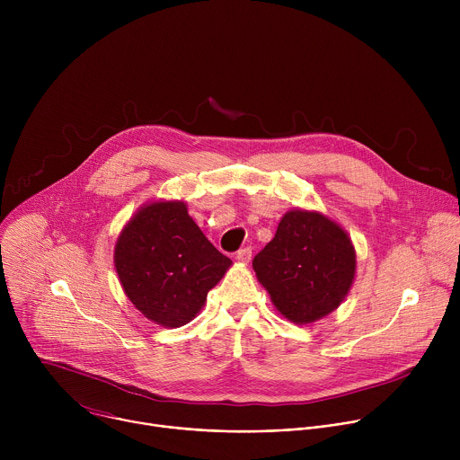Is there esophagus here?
I'll return each instance as SVG.
<instances>
[{
	"label": "esophagus",
	"instance_id": "esophagus-1",
	"mask_svg": "<svg viewBox=\"0 0 460 460\" xmlns=\"http://www.w3.org/2000/svg\"><path fill=\"white\" fill-rule=\"evenodd\" d=\"M251 254H252L251 247L238 249V251H236V260H238V261H242V264H247V261L251 260Z\"/></svg>",
	"mask_w": 460,
	"mask_h": 460
}]
</instances>
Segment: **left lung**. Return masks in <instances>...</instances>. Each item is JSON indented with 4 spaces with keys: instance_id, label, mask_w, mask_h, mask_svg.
I'll list each match as a JSON object with an SVG mask.
<instances>
[{
    "instance_id": "8db88e82",
    "label": "left lung",
    "mask_w": 460,
    "mask_h": 460,
    "mask_svg": "<svg viewBox=\"0 0 460 460\" xmlns=\"http://www.w3.org/2000/svg\"><path fill=\"white\" fill-rule=\"evenodd\" d=\"M355 249L342 227L311 211H289L252 270L275 307L295 323H311L341 305L355 279Z\"/></svg>"
}]
</instances>
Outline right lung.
I'll return each instance as SVG.
<instances>
[{
    "instance_id": "1",
    "label": "right lung",
    "mask_w": 460,
    "mask_h": 460,
    "mask_svg": "<svg viewBox=\"0 0 460 460\" xmlns=\"http://www.w3.org/2000/svg\"><path fill=\"white\" fill-rule=\"evenodd\" d=\"M231 264L194 224L183 202L142 208L114 247L125 295L149 320L165 327L190 322Z\"/></svg>"
}]
</instances>
